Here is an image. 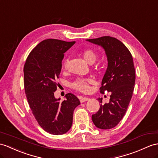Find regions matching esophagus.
<instances>
[{
  "label": "esophagus",
  "instance_id": "34e87169",
  "mask_svg": "<svg viewBox=\"0 0 158 158\" xmlns=\"http://www.w3.org/2000/svg\"><path fill=\"white\" fill-rule=\"evenodd\" d=\"M88 100H89V98H88V97H83V98H80V102H86V101H88Z\"/></svg>",
  "mask_w": 158,
  "mask_h": 158
}]
</instances>
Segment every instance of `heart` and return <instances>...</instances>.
<instances>
[{
	"mask_svg": "<svg viewBox=\"0 0 158 158\" xmlns=\"http://www.w3.org/2000/svg\"><path fill=\"white\" fill-rule=\"evenodd\" d=\"M82 56L84 60L88 63H94L97 58V53L92 49H85L82 52ZM68 64V60H65L63 63V67L66 68ZM93 82L91 78H78L71 84L72 87L79 92L83 93H88L91 90L90 84Z\"/></svg>",
	"mask_w": 158,
	"mask_h": 158,
	"instance_id": "1",
	"label": "heart"
}]
</instances>
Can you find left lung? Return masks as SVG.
Listing matches in <instances>:
<instances>
[{"label": "left lung", "mask_w": 158, "mask_h": 158, "mask_svg": "<svg viewBox=\"0 0 158 158\" xmlns=\"http://www.w3.org/2000/svg\"><path fill=\"white\" fill-rule=\"evenodd\" d=\"M86 41L105 49L108 67L100 92L111 93L109 102L101 104L98 112L92 115V121L99 129H112L123 118L132 97L135 82L133 57L128 48L114 37L103 36ZM98 100L102 102V98Z\"/></svg>", "instance_id": "left-lung-1"}]
</instances>
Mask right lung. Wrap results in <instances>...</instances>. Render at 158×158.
<instances>
[{
	"mask_svg": "<svg viewBox=\"0 0 158 158\" xmlns=\"http://www.w3.org/2000/svg\"><path fill=\"white\" fill-rule=\"evenodd\" d=\"M76 43L55 39L42 41L30 52L24 65V88L36 121L46 132L62 135L70 130L74 110L80 102L74 94L60 102L54 97L64 53Z\"/></svg>",
	"mask_w": 158,
	"mask_h": 158,
	"instance_id": "1",
	"label": "right lung"
}]
</instances>
